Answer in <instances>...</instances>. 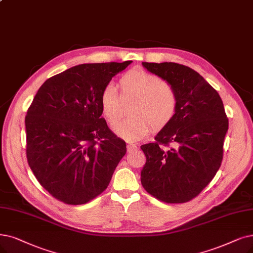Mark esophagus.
Returning <instances> with one entry per match:
<instances>
[{
  "instance_id": "1",
  "label": "esophagus",
  "mask_w": 253,
  "mask_h": 253,
  "mask_svg": "<svg viewBox=\"0 0 253 253\" xmlns=\"http://www.w3.org/2000/svg\"><path fill=\"white\" fill-rule=\"evenodd\" d=\"M135 148H137V146H136L135 144L128 143V144L126 145V149H127V151H130V150H133V149H135Z\"/></svg>"
}]
</instances>
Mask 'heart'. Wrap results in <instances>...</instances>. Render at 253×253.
Returning a JSON list of instances; mask_svg holds the SVG:
<instances>
[{
	"label": "heart",
	"instance_id": "heart-1",
	"mask_svg": "<svg viewBox=\"0 0 253 253\" xmlns=\"http://www.w3.org/2000/svg\"><path fill=\"white\" fill-rule=\"evenodd\" d=\"M120 96L113 84L104 87L99 95L100 112L113 124L121 112V100H132L126 120L113 125L114 133L127 141H136L156 128L166 126L177 112L178 99L174 88L167 81L141 68L128 70L119 80Z\"/></svg>",
	"mask_w": 253,
	"mask_h": 253
}]
</instances>
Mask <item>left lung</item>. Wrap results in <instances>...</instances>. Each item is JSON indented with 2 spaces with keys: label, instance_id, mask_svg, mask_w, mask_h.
Masks as SVG:
<instances>
[{
  "label": "left lung",
  "instance_id": "left-lung-1",
  "mask_svg": "<svg viewBox=\"0 0 253 253\" xmlns=\"http://www.w3.org/2000/svg\"><path fill=\"white\" fill-rule=\"evenodd\" d=\"M142 65L172 85L178 105L174 118L154 142L141 145L146 157L141 184L163 203H187L210 184L223 159L228 129L223 103L216 90L188 66L173 62Z\"/></svg>",
  "mask_w": 253,
  "mask_h": 253
}]
</instances>
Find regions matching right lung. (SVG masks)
<instances>
[{"mask_svg": "<svg viewBox=\"0 0 253 253\" xmlns=\"http://www.w3.org/2000/svg\"><path fill=\"white\" fill-rule=\"evenodd\" d=\"M132 61L86 63L47 79L25 119L27 160L39 184L66 205H84L107 189L126 153L102 118L99 95Z\"/></svg>", "mask_w": 253, "mask_h": 253, "instance_id": "add662e5", "label": "right lung"}]
</instances>
